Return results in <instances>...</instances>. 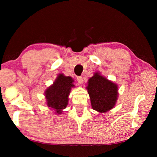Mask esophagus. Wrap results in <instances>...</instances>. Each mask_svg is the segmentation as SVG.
<instances>
[{"mask_svg":"<svg viewBox=\"0 0 157 157\" xmlns=\"http://www.w3.org/2000/svg\"><path fill=\"white\" fill-rule=\"evenodd\" d=\"M77 81H78L79 84H82V83H83L84 79L82 78V77H78V78H77Z\"/></svg>","mask_w":157,"mask_h":157,"instance_id":"obj_1","label":"esophagus"}]
</instances>
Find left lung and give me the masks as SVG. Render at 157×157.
<instances>
[{
    "instance_id": "8db88e82",
    "label": "left lung",
    "mask_w": 157,
    "mask_h": 157,
    "mask_svg": "<svg viewBox=\"0 0 157 157\" xmlns=\"http://www.w3.org/2000/svg\"><path fill=\"white\" fill-rule=\"evenodd\" d=\"M86 89L93 109L104 113L115 107L118 98V85L101 75L100 72L94 73L89 79Z\"/></svg>"
}]
</instances>
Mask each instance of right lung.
Instances as JSON below:
<instances>
[{"label":"right lung","mask_w":157,"mask_h":157,"mask_svg":"<svg viewBox=\"0 0 157 157\" xmlns=\"http://www.w3.org/2000/svg\"><path fill=\"white\" fill-rule=\"evenodd\" d=\"M73 79L70 76H65L63 73L57 75L52 85L48 87L44 92L48 107L55 110L57 115L62 114L63 109L68 104V96L71 90L75 87Z\"/></svg>","instance_id":"add662e5"}]
</instances>
